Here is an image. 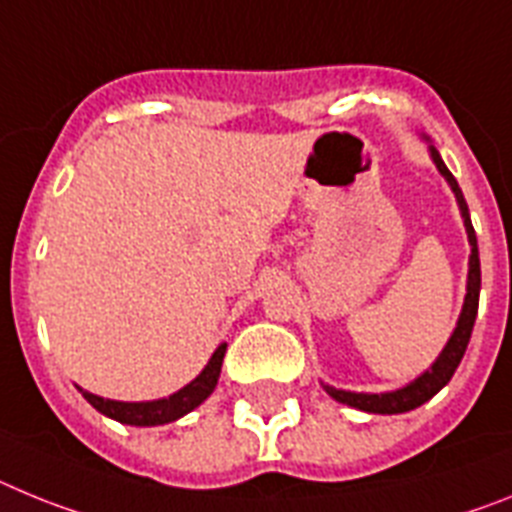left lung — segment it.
I'll use <instances>...</instances> for the list:
<instances>
[{"instance_id":"left-lung-1","label":"left lung","mask_w":512,"mask_h":512,"mask_svg":"<svg viewBox=\"0 0 512 512\" xmlns=\"http://www.w3.org/2000/svg\"><path fill=\"white\" fill-rule=\"evenodd\" d=\"M430 154H433L435 167L441 170V175L446 177L451 190L456 193V201H459L461 216H464V226L466 234H469V244H471V257H469V281H466V301L464 309H461L459 324H456V330H453L451 340L443 348V353L438 355V361L433 363L430 371H425L420 379L412 381L410 386H404L399 391H389V394H355V391H342L335 389V386H324L330 397H335L337 402L350 404L355 410L363 412H373V415H399V412H410L420 404H425L428 399H433L443 386L451 381V376L459 368L461 358L466 353V345H469L471 330H474V319H477V309H479V286H482V270H479V250H477V234H474V226H471L469 219V208H466L464 193H461L459 182L456 177L448 172V167L443 164L441 154L430 146Z\"/></svg>"}]
</instances>
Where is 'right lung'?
<instances>
[{
  "label": "right lung",
  "mask_w": 512,
  "mask_h": 512,
  "mask_svg": "<svg viewBox=\"0 0 512 512\" xmlns=\"http://www.w3.org/2000/svg\"><path fill=\"white\" fill-rule=\"evenodd\" d=\"M226 345H219V350L211 355L208 366L203 368L198 379L190 381L188 386H182L180 391H175L172 397L157 399V402H113V399H102L90 391H82V397L95 407L102 415L113 417L118 422H126V425H141V428H149V425H164V422H172L177 417L193 412L203 399H208L213 389H216V381H219L221 363H224Z\"/></svg>",
  "instance_id": "1"
}]
</instances>
